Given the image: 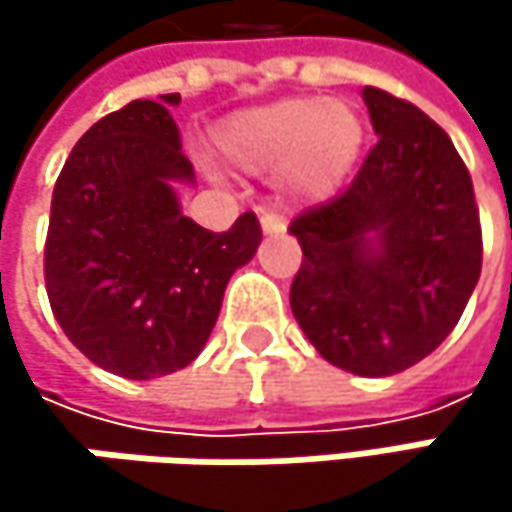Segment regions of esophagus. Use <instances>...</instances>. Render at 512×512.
<instances>
[{
  "label": "esophagus",
  "mask_w": 512,
  "mask_h": 512,
  "mask_svg": "<svg viewBox=\"0 0 512 512\" xmlns=\"http://www.w3.org/2000/svg\"><path fill=\"white\" fill-rule=\"evenodd\" d=\"M260 228H263V234H281L287 228V222L278 213H263L260 216Z\"/></svg>",
  "instance_id": "esophagus-1"
}]
</instances>
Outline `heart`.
<instances>
[{"label": "heart", "instance_id": "b5f03b06", "mask_svg": "<svg viewBox=\"0 0 512 512\" xmlns=\"http://www.w3.org/2000/svg\"><path fill=\"white\" fill-rule=\"evenodd\" d=\"M364 127L341 100L287 97L237 112L216 130L222 159L249 174L281 171L290 192L326 201L356 165Z\"/></svg>", "mask_w": 512, "mask_h": 512}]
</instances>
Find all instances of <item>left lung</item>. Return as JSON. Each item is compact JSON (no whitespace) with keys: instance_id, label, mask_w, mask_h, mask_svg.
I'll use <instances>...</instances> for the list:
<instances>
[{"instance_id":"1","label":"left lung","mask_w":512,"mask_h":512,"mask_svg":"<svg viewBox=\"0 0 512 512\" xmlns=\"http://www.w3.org/2000/svg\"><path fill=\"white\" fill-rule=\"evenodd\" d=\"M379 142L344 195L293 219L290 308L317 353L358 376L427 358L460 323L483 240L468 168L409 100L361 91Z\"/></svg>"}]
</instances>
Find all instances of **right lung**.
I'll list each match as a JSON object with an SVG mask.
<instances>
[{"mask_svg":"<svg viewBox=\"0 0 512 512\" xmlns=\"http://www.w3.org/2000/svg\"><path fill=\"white\" fill-rule=\"evenodd\" d=\"M133 100L100 118L52 189L44 278L70 344L124 379H156L204 350L231 275L255 257L260 225L243 213L213 234L180 213L192 183L171 106Z\"/></svg>","mask_w":512,"mask_h":512,"instance_id":"add662e5","label":"right lung"}]
</instances>
